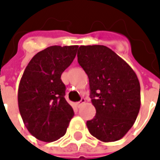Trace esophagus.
I'll return each instance as SVG.
<instances>
[{
	"instance_id": "1",
	"label": "esophagus",
	"mask_w": 160,
	"mask_h": 160,
	"mask_svg": "<svg viewBox=\"0 0 160 160\" xmlns=\"http://www.w3.org/2000/svg\"><path fill=\"white\" fill-rule=\"evenodd\" d=\"M84 102H85V100H84V99H82V100H81L80 102H77V108L80 107V106H81L82 104H83Z\"/></svg>"
}]
</instances>
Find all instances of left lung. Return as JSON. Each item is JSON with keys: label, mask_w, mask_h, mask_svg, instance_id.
Returning a JSON list of instances; mask_svg holds the SVG:
<instances>
[{"label": "left lung", "mask_w": 160, "mask_h": 160, "mask_svg": "<svg viewBox=\"0 0 160 160\" xmlns=\"http://www.w3.org/2000/svg\"><path fill=\"white\" fill-rule=\"evenodd\" d=\"M79 65L89 78L96 115L86 122L90 133L108 142L123 138L134 124L141 107L138 77L126 61L104 45H82Z\"/></svg>", "instance_id": "left-lung-1"}]
</instances>
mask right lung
<instances>
[{"mask_svg": "<svg viewBox=\"0 0 160 160\" xmlns=\"http://www.w3.org/2000/svg\"><path fill=\"white\" fill-rule=\"evenodd\" d=\"M77 48L48 47L34 55L23 73L18 92L19 112L28 132L40 141L51 142L62 137L74 117L60 77Z\"/></svg>", "mask_w": 160, "mask_h": 160, "instance_id": "1", "label": "right lung"}]
</instances>
